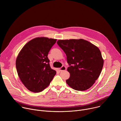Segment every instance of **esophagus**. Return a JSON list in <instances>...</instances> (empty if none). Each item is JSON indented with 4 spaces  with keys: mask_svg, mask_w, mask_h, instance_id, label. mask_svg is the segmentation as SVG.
I'll return each mask as SVG.
<instances>
[{
    "mask_svg": "<svg viewBox=\"0 0 121 121\" xmlns=\"http://www.w3.org/2000/svg\"><path fill=\"white\" fill-rule=\"evenodd\" d=\"M66 67L65 66H64V65L62 66L61 67H60L59 68V70H60V71H65V70H66Z\"/></svg>",
    "mask_w": 121,
    "mask_h": 121,
    "instance_id": "34e87169",
    "label": "esophagus"
}]
</instances>
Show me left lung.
I'll use <instances>...</instances> for the list:
<instances>
[{
  "label": "left lung",
  "instance_id": "obj_1",
  "mask_svg": "<svg viewBox=\"0 0 121 121\" xmlns=\"http://www.w3.org/2000/svg\"><path fill=\"white\" fill-rule=\"evenodd\" d=\"M57 43L64 51L69 65L67 85L78 91L90 88L99 77L104 63L99 49L82 39L59 40Z\"/></svg>",
  "mask_w": 121,
  "mask_h": 121
}]
</instances>
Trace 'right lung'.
I'll return each instance as SVG.
<instances>
[{"instance_id": "obj_1", "label": "right lung", "mask_w": 121, "mask_h": 121, "mask_svg": "<svg viewBox=\"0 0 121 121\" xmlns=\"http://www.w3.org/2000/svg\"><path fill=\"white\" fill-rule=\"evenodd\" d=\"M56 39L37 37L28 42L16 61L18 76L30 91L39 92L49 85L56 72L50 66L47 56Z\"/></svg>"}]
</instances>
